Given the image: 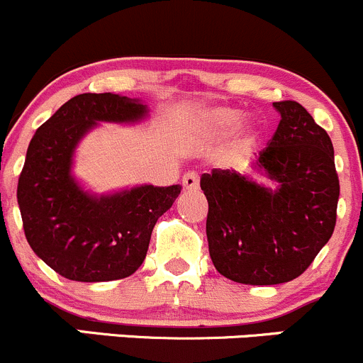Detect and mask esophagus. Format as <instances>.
I'll return each instance as SVG.
<instances>
[{
	"label": "esophagus",
	"instance_id": "obj_1",
	"mask_svg": "<svg viewBox=\"0 0 363 363\" xmlns=\"http://www.w3.org/2000/svg\"><path fill=\"white\" fill-rule=\"evenodd\" d=\"M182 186L188 191H196L200 188V179H198L196 172H188V174L182 175Z\"/></svg>",
	"mask_w": 363,
	"mask_h": 363
}]
</instances>
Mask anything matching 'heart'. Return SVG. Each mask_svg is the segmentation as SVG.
<instances>
[{
	"label": "heart",
	"mask_w": 363,
	"mask_h": 363,
	"mask_svg": "<svg viewBox=\"0 0 363 363\" xmlns=\"http://www.w3.org/2000/svg\"><path fill=\"white\" fill-rule=\"evenodd\" d=\"M201 118H203L205 127H207L212 133H217V135H226V133H231L235 128H238V125L242 123L243 120V114L242 111L233 108H213V109H208V111H205ZM257 135L259 132L252 127L247 130L245 140H243V143L249 146V144H252L255 139H257Z\"/></svg>",
	"instance_id": "b5f03b06"
}]
</instances>
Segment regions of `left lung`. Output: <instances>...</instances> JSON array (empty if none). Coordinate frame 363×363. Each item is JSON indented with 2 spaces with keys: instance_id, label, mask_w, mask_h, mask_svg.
<instances>
[{
  "instance_id": "8db88e82",
  "label": "left lung",
  "mask_w": 363,
  "mask_h": 363,
  "mask_svg": "<svg viewBox=\"0 0 363 363\" xmlns=\"http://www.w3.org/2000/svg\"><path fill=\"white\" fill-rule=\"evenodd\" d=\"M280 123L252 169L201 175L207 240L216 269L245 285H277L306 272L335 226L339 179L329 133L299 102H273Z\"/></svg>"
}]
</instances>
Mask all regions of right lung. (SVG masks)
<instances>
[{
	"mask_svg": "<svg viewBox=\"0 0 363 363\" xmlns=\"http://www.w3.org/2000/svg\"><path fill=\"white\" fill-rule=\"evenodd\" d=\"M150 109L118 94H82L60 106L30 139L17 201L34 254L74 281L130 277L146 259L151 233L181 186L140 184L108 194L85 189L72 175L83 137L106 123L133 125Z\"/></svg>",
	"mask_w": 363,
	"mask_h": 363,
	"instance_id": "obj_1",
	"label": "right lung"
}]
</instances>
